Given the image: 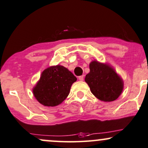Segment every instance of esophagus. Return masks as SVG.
<instances>
[{"label": "esophagus", "instance_id": "34e87169", "mask_svg": "<svg viewBox=\"0 0 148 148\" xmlns=\"http://www.w3.org/2000/svg\"><path fill=\"white\" fill-rule=\"evenodd\" d=\"M79 79L80 81H83V79H84V76L82 75V76H79Z\"/></svg>", "mask_w": 148, "mask_h": 148}]
</instances>
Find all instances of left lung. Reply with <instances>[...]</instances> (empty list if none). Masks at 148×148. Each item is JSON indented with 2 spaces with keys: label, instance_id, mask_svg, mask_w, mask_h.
I'll list each match as a JSON object with an SVG mask.
<instances>
[{
  "label": "left lung",
  "instance_id": "8db88e82",
  "mask_svg": "<svg viewBox=\"0 0 148 148\" xmlns=\"http://www.w3.org/2000/svg\"><path fill=\"white\" fill-rule=\"evenodd\" d=\"M90 72L85 81L92 93L105 102L115 101L123 90V81L111 66L93 60L90 63Z\"/></svg>",
  "mask_w": 148,
  "mask_h": 148
}]
</instances>
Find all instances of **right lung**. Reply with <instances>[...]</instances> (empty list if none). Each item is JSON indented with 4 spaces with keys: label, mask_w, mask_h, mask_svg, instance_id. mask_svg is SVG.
Wrapping results in <instances>:
<instances>
[{
    "label": "right lung",
    "mask_w": 148,
    "mask_h": 148,
    "mask_svg": "<svg viewBox=\"0 0 148 148\" xmlns=\"http://www.w3.org/2000/svg\"><path fill=\"white\" fill-rule=\"evenodd\" d=\"M76 80L66 67L59 65L51 66L42 72L33 88L34 96L45 106H58L69 95L71 86Z\"/></svg>",
    "instance_id": "right-lung-1"
}]
</instances>
